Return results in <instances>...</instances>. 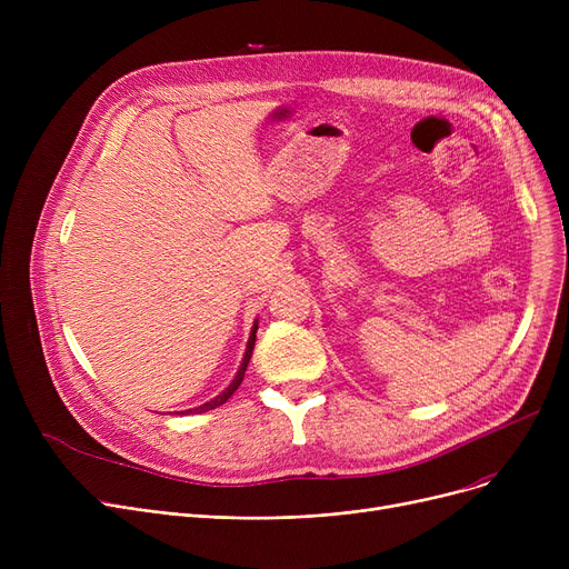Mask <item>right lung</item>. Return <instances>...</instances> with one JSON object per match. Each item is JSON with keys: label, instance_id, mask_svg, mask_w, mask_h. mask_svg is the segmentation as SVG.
<instances>
[{"label": "right lung", "instance_id": "add662e5", "mask_svg": "<svg viewBox=\"0 0 569 569\" xmlns=\"http://www.w3.org/2000/svg\"><path fill=\"white\" fill-rule=\"evenodd\" d=\"M256 332H258V320H253L251 335H249V341H247V350H244V360H242V365H239V369H237V373H234L232 382L226 387V390H223L221 395H217L214 399H209L207 403L198 406V408H189V410H182V415H196V412H207V410H214V408L223 406V403H226V401H228V399L234 395L237 387L242 385V380H244V371H247V367H249V360H251V355H253V346H256Z\"/></svg>", "mask_w": 569, "mask_h": 569}]
</instances>
